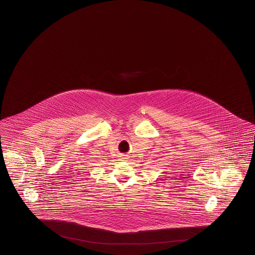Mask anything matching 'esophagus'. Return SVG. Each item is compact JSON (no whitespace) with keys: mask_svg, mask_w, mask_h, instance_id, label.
<instances>
[{"mask_svg":"<svg viewBox=\"0 0 255 255\" xmlns=\"http://www.w3.org/2000/svg\"><path fill=\"white\" fill-rule=\"evenodd\" d=\"M124 159H127V158H124Z\"/></svg>","mask_w":255,"mask_h":255,"instance_id":"obj_1","label":"esophagus"}]
</instances>
